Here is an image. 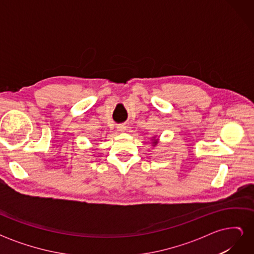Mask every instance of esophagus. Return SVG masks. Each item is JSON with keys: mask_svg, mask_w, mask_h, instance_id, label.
<instances>
[{"mask_svg": "<svg viewBox=\"0 0 254 254\" xmlns=\"http://www.w3.org/2000/svg\"><path fill=\"white\" fill-rule=\"evenodd\" d=\"M118 130L119 131H125V129H126V126L124 125V124H120V125H118Z\"/></svg>", "mask_w": 254, "mask_h": 254, "instance_id": "34e87169", "label": "esophagus"}]
</instances>
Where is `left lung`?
<instances>
[{
	"mask_svg": "<svg viewBox=\"0 0 254 254\" xmlns=\"http://www.w3.org/2000/svg\"><path fill=\"white\" fill-rule=\"evenodd\" d=\"M157 143H158V140H156V141H153V144H155V145H156Z\"/></svg>",
	"mask_w": 254,
	"mask_h": 254,
	"instance_id": "1",
	"label": "left lung"
}]
</instances>
